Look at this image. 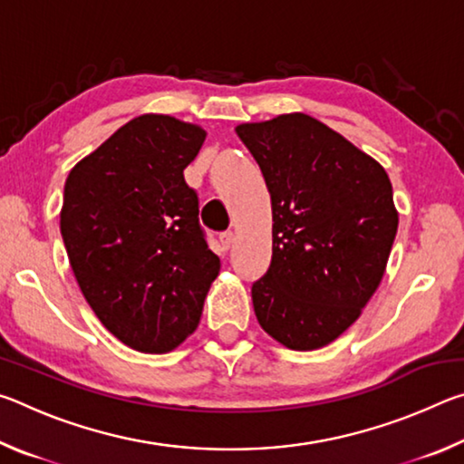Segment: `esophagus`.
<instances>
[{
    "instance_id": "1",
    "label": "esophagus",
    "mask_w": 464,
    "mask_h": 464,
    "mask_svg": "<svg viewBox=\"0 0 464 464\" xmlns=\"http://www.w3.org/2000/svg\"><path fill=\"white\" fill-rule=\"evenodd\" d=\"M233 239H235L233 231H225V233L218 235V241H221V247H223L225 251L233 246Z\"/></svg>"
}]
</instances>
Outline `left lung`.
I'll list each match as a JSON object with an SVG mask.
<instances>
[{
    "mask_svg": "<svg viewBox=\"0 0 464 464\" xmlns=\"http://www.w3.org/2000/svg\"><path fill=\"white\" fill-rule=\"evenodd\" d=\"M272 198V262L251 286L266 334L317 350L360 317L387 268L399 217L379 163L307 114L239 124Z\"/></svg>",
    "mask_w": 464,
    "mask_h": 464,
    "instance_id": "obj_1",
    "label": "left lung"
}]
</instances>
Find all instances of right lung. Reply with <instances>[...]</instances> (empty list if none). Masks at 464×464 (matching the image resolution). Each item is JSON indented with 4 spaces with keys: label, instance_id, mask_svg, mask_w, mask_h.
<instances>
[{
    "label": "right lung",
    "instance_id": "1",
    "mask_svg": "<svg viewBox=\"0 0 464 464\" xmlns=\"http://www.w3.org/2000/svg\"><path fill=\"white\" fill-rule=\"evenodd\" d=\"M204 137L196 124L143 114L69 171V262L98 319L132 350L163 354L182 343L221 270L184 179Z\"/></svg>",
    "mask_w": 464,
    "mask_h": 464
}]
</instances>
